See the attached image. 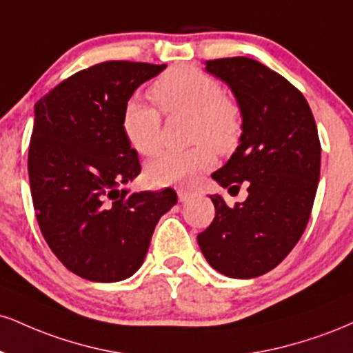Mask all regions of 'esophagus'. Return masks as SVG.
<instances>
[{
	"mask_svg": "<svg viewBox=\"0 0 353 353\" xmlns=\"http://www.w3.org/2000/svg\"><path fill=\"white\" fill-rule=\"evenodd\" d=\"M177 197H179V202H188L194 197V194L185 189H177Z\"/></svg>",
	"mask_w": 353,
	"mask_h": 353,
	"instance_id": "esophagus-1",
	"label": "esophagus"
}]
</instances>
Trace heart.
<instances>
[{
  "instance_id": "1",
  "label": "heart",
  "mask_w": 353,
  "mask_h": 353,
  "mask_svg": "<svg viewBox=\"0 0 353 353\" xmlns=\"http://www.w3.org/2000/svg\"><path fill=\"white\" fill-rule=\"evenodd\" d=\"M151 99L168 117H190L185 151H171L148 164L146 177L154 185H190L215 165V152L230 154L240 146L245 121L241 107L223 93L220 82L205 72L177 65L150 87ZM121 128L136 152L152 156L161 150L163 114L152 105L131 99L125 103Z\"/></svg>"
}]
</instances>
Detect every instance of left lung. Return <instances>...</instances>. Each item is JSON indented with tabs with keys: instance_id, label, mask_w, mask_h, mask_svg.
Wrapping results in <instances>:
<instances>
[{
	"instance_id": "8db88e82",
	"label": "left lung",
	"mask_w": 353,
	"mask_h": 353,
	"mask_svg": "<svg viewBox=\"0 0 353 353\" xmlns=\"http://www.w3.org/2000/svg\"><path fill=\"white\" fill-rule=\"evenodd\" d=\"M228 83L243 112V138L212 174L222 188L248 197L228 207L210 195L215 217L197 235L214 270L248 279L268 273L298 243L311 217L321 174V141L304 95L278 72L248 57L205 61Z\"/></svg>"
}]
</instances>
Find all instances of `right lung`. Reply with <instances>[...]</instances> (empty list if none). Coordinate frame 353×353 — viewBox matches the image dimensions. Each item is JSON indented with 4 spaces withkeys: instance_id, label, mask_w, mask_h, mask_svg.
Masks as SVG:
<instances>
[{
    "instance_id": "add662e5",
    "label": "right lung",
    "mask_w": 353,
    "mask_h": 353,
    "mask_svg": "<svg viewBox=\"0 0 353 353\" xmlns=\"http://www.w3.org/2000/svg\"><path fill=\"white\" fill-rule=\"evenodd\" d=\"M164 67L97 63L62 80L34 107L28 171L37 223L59 261L88 281L134 274L161 215L177 202L171 188L118 189L141 172L123 133V108Z\"/></svg>"
}]
</instances>
